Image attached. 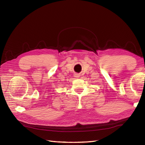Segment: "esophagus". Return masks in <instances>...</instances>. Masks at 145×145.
Instances as JSON below:
<instances>
[{"label":"esophagus","mask_w":145,"mask_h":145,"mask_svg":"<svg viewBox=\"0 0 145 145\" xmlns=\"http://www.w3.org/2000/svg\"><path fill=\"white\" fill-rule=\"evenodd\" d=\"M75 76H76V77H78V75H75Z\"/></svg>","instance_id":"esophagus-1"}]
</instances>
